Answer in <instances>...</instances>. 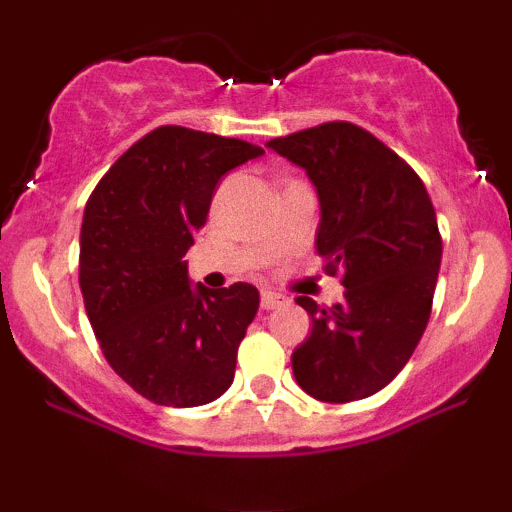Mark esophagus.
I'll return each instance as SVG.
<instances>
[{
    "label": "esophagus",
    "instance_id": "1",
    "mask_svg": "<svg viewBox=\"0 0 512 512\" xmlns=\"http://www.w3.org/2000/svg\"><path fill=\"white\" fill-rule=\"evenodd\" d=\"M281 303H284V296H279V293H274V291H262V308L264 310L279 308Z\"/></svg>",
    "mask_w": 512,
    "mask_h": 512
}]
</instances>
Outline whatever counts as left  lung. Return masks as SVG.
I'll return each instance as SVG.
<instances>
[{"instance_id":"obj_1","label":"left lung","mask_w":512,"mask_h":512,"mask_svg":"<svg viewBox=\"0 0 512 512\" xmlns=\"http://www.w3.org/2000/svg\"><path fill=\"white\" fill-rule=\"evenodd\" d=\"M267 146L315 185L317 255L346 289L332 308L296 298L313 317L310 337L291 356L296 383L320 402L366 399L407 366L431 317L443 255L436 209L414 168L351 122H325Z\"/></svg>"}]
</instances>
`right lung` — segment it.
Wrapping results in <instances>:
<instances>
[{"instance_id": "right-lung-1", "label": "right lung", "mask_w": 512, "mask_h": 512, "mask_svg": "<svg viewBox=\"0 0 512 512\" xmlns=\"http://www.w3.org/2000/svg\"><path fill=\"white\" fill-rule=\"evenodd\" d=\"M243 139L158 127L132 144L88 197L79 286L105 361L161 407L219 399L260 308L252 284L211 291L187 276V250L228 170L262 156Z\"/></svg>"}]
</instances>
